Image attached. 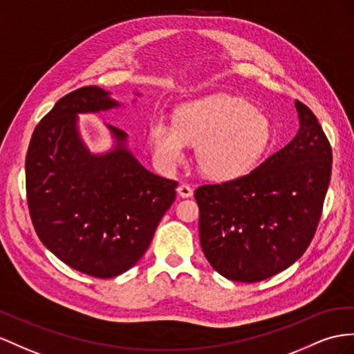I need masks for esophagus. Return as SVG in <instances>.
Returning <instances> with one entry per match:
<instances>
[{
    "label": "esophagus",
    "mask_w": 354,
    "mask_h": 354,
    "mask_svg": "<svg viewBox=\"0 0 354 354\" xmlns=\"http://www.w3.org/2000/svg\"><path fill=\"white\" fill-rule=\"evenodd\" d=\"M176 192H178V194H179L180 197H184V198H187V197H192V196H193V188L189 187V185H187V184L179 185Z\"/></svg>",
    "instance_id": "1"
}]
</instances>
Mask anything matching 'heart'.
I'll return each mask as SVG.
<instances>
[{
	"label": "heart",
	"mask_w": 354,
	"mask_h": 354,
	"mask_svg": "<svg viewBox=\"0 0 354 354\" xmlns=\"http://www.w3.org/2000/svg\"><path fill=\"white\" fill-rule=\"evenodd\" d=\"M270 140L269 118L245 100L225 94L179 106L174 124L161 116L149 124V142L160 166L174 169L184 160L187 145H196L198 170L215 180L247 175Z\"/></svg>",
	"instance_id": "b5f03b06"
}]
</instances>
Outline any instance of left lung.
I'll list each match as a JSON object with an SVG mask.
<instances>
[{"label": "left lung", "mask_w": 354, "mask_h": 354, "mask_svg": "<svg viewBox=\"0 0 354 354\" xmlns=\"http://www.w3.org/2000/svg\"><path fill=\"white\" fill-rule=\"evenodd\" d=\"M299 130L251 174L202 185L203 254L224 278L256 283L292 266L320 221L332 171V149L315 115L295 102Z\"/></svg>", "instance_id": "8db88e82"}]
</instances>
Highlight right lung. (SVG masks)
I'll use <instances>...</instances> for the list:
<instances>
[{"label":"right lung","instance_id":"add662e5","mask_svg":"<svg viewBox=\"0 0 354 354\" xmlns=\"http://www.w3.org/2000/svg\"><path fill=\"white\" fill-rule=\"evenodd\" d=\"M121 106L98 86L67 94L35 127L25 160L35 233L67 266L95 278L118 277L138 263L176 197V180L145 169L122 130L106 125L111 148H88L79 115Z\"/></svg>","mask_w":354,"mask_h":354}]
</instances>
